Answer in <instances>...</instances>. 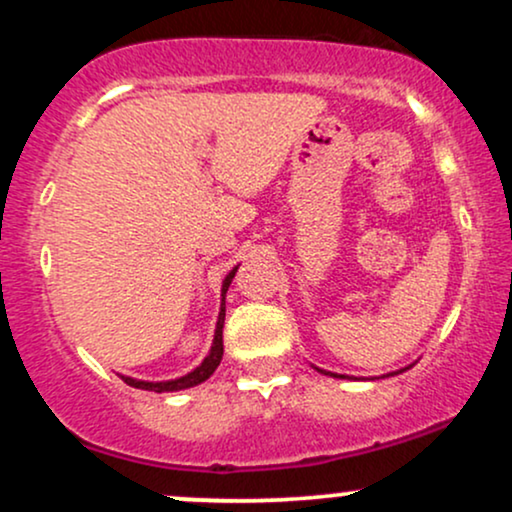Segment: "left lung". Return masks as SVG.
I'll use <instances>...</instances> for the list:
<instances>
[{"instance_id": "left-lung-1", "label": "left lung", "mask_w": 512, "mask_h": 512, "mask_svg": "<svg viewBox=\"0 0 512 512\" xmlns=\"http://www.w3.org/2000/svg\"><path fill=\"white\" fill-rule=\"evenodd\" d=\"M399 373H402V370H399ZM325 375H330V373H325ZM334 375V373H332ZM334 378H342V375H334Z\"/></svg>"}]
</instances>
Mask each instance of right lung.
<instances>
[{"label":"right lung","mask_w":512,"mask_h":512,"mask_svg":"<svg viewBox=\"0 0 512 512\" xmlns=\"http://www.w3.org/2000/svg\"><path fill=\"white\" fill-rule=\"evenodd\" d=\"M238 267L233 269V272H228L226 279H223V289H221V313H219V322H216V332H214V344H211V351L209 356L204 358L202 366L192 370V373L182 375L178 380H168V383H144V380H134V378H125L122 375V380H125L127 385L132 387H139V390H151V392H173V390H185V387H195L199 383H204V380L209 378L211 373H214L216 368H219L221 363V356H223V320H226V291L228 286H231L233 276H236Z\"/></svg>","instance_id":"obj_1"}]
</instances>
